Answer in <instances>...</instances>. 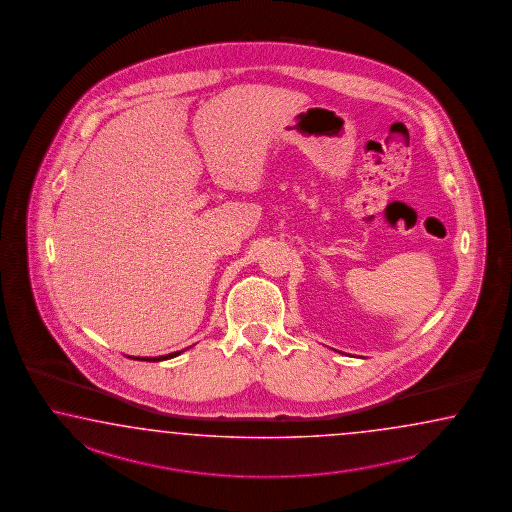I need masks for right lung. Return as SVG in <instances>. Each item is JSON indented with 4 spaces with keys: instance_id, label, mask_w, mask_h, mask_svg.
Listing matches in <instances>:
<instances>
[{
    "instance_id": "obj_1",
    "label": "right lung",
    "mask_w": 512,
    "mask_h": 512,
    "mask_svg": "<svg viewBox=\"0 0 512 512\" xmlns=\"http://www.w3.org/2000/svg\"><path fill=\"white\" fill-rule=\"evenodd\" d=\"M181 351H175V353H170V355H161V357H138V361H148V362H157V361H166V359H172V357H177ZM133 359V357H131Z\"/></svg>"
}]
</instances>
